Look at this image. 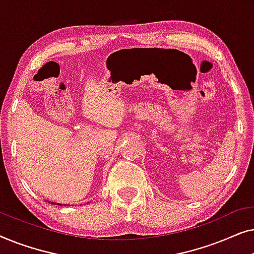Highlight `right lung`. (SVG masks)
Masks as SVG:
<instances>
[{"label":"right lung","mask_w":254,"mask_h":254,"mask_svg":"<svg viewBox=\"0 0 254 254\" xmlns=\"http://www.w3.org/2000/svg\"><path fill=\"white\" fill-rule=\"evenodd\" d=\"M52 203H53V204H55V203H54V202H52ZM57 204H59V203H57ZM60 206H61V204H60Z\"/></svg>","instance_id":"right-lung-1"}]
</instances>
